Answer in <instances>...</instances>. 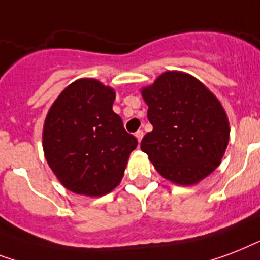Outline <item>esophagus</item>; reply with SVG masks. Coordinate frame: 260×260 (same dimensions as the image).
<instances>
[{
  "instance_id": "1",
  "label": "esophagus",
  "mask_w": 260,
  "mask_h": 260,
  "mask_svg": "<svg viewBox=\"0 0 260 260\" xmlns=\"http://www.w3.org/2000/svg\"><path fill=\"white\" fill-rule=\"evenodd\" d=\"M136 137H137V140H138V142H141L142 137H144V132H142V130H138V132L136 133Z\"/></svg>"
}]
</instances>
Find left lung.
Here are the masks:
<instances>
[{"instance_id": "left-lung-1", "label": "left lung", "mask_w": 260, "mask_h": 260, "mask_svg": "<svg viewBox=\"0 0 260 260\" xmlns=\"http://www.w3.org/2000/svg\"><path fill=\"white\" fill-rule=\"evenodd\" d=\"M153 130L141 149L162 178L180 186L201 182L220 166L229 122L220 100L195 77L166 72L141 89Z\"/></svg>"}]
</instances>
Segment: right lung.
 <instances>
[{
	"mask_svg": "<svg viewBox=\"0 0 260 260\" xmlns=\"http://www.w3.org/2000/svg\"><path fill=\"white\" fill-rule=\"evenodd\" d=\"M115 90L94 78L72 82L48 110L43 150L58 180L76 194L102 197L123 178L138 141L112 111Z\"/></svg>",
	"mask_w": 260,
	"mask_h": 260,
	"instance_id": "obj_1",
	"label": "right lung"
}]
</instances>
